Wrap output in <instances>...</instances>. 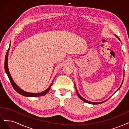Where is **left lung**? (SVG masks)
I'll list each match as a JSON object with an SVG mask.
<instances>
[{
    "instance_id": "left-lung-1",
    "label": "left lung",
    "mask_w": 129,
    "mask_h": 129,
    "mask_svg": "<svg viewBox=\"0 0 129 129\" xmlns=\"http://www.w3.org/2000/svg\"><path fill=\"white\" fill-rule=\"evenodd\" d=\"M118 39L119 40V39L118 38ZM123 82H122V84H121V85H120V86L119 87V88L118 89V90L120 88V87L122 86V84H123ZM76 92H77V95H78V97L81 100H82V101H84V102H86V103H89V104H92V105H98V104H101V103H103V102H106V101H107V100H106V101H103V102H90V101H87V100H86L85 99H84L83 98H82L80 95H79V93L78 92V91H77V88H76Z\"/></svg>"
}]
</instances>
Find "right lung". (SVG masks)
<instances>
[{"mask_svg": "<svg viewBox=\"0 0 129 129\" xmlns=\"http://www.w3.org/2000/svg\"><path fill=\"white\" fill-rule=\"evenodd\" d=\"M7 60H8V52H7V53H6V57H5V72L7 74L8 77H9V78L12 86H13V88L19 94H20L21 95H23V96H28V97H39V96H43V95H45L49 92L50 89V87H51L52 84H51V85L49 86V87L47 89H46L45 91H43V92H42L39 93H28V92H25V91H23L21 89H20L19 87L16 85V84H15L14 81L13 80V79H12V78L11 76V74L10 73V72L9 71V69H8V66H7Z\"/></svg>", "mask_w": 129, "mask_h": 129, "instance_id": "right-lung-1", "label": "right lung"}]
</instances>
